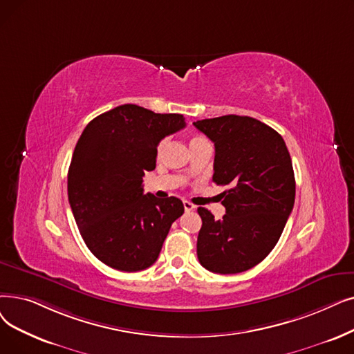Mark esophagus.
I'll use <instances>...</instances> for the list:
<instances>
[{
	"instance_id": "obj_1",
	"label": "esophagus",
	"mask_w": 354,
	"mask_h": 354,
	"mask_svg": "<svg viewBox=\"0 0 354 354\" xmlns=\"http://www.w3.org/2000/svg\"><path fill=\"white\" fill-rule=\"evenodd\" d=\"M183 208H185L187 212H189V211H194V209H195V205L191 204L189 201H183Z\"/></svg>"
}]
</instances>
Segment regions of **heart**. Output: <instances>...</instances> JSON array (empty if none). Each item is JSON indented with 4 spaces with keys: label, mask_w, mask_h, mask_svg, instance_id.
Instances as JSON below:
<instances>
[{
    "label": "heart",
    "mask_w": 354,
    "mask_h": 354,
    "mask_svg": "<svg viewBox=\"0 0 354 354\" xmlns=\"http://www.w3.org/2000/svg\"><path fill=\"white\" fill-rule=\"evenodd\" d=\"M203 140H205L204 137H199V136H195V137H192L191 139V142H189V145H195V143H198V142H203ZM165 140H162L160 143H159V146H158V151H162V149L165 147Z\"/></svg>",
    "instance_id": "obj_1"
}]
</instances>
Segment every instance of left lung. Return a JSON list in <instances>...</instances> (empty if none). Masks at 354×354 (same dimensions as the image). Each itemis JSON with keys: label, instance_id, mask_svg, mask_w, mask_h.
Returning <instances> with one entry per match:
<instances>
[{"label": "left lung", "instance_id": "obj_1", "mask_svg": "<svg viewBox=\"0 0 354 354\" xmlns=\"http://www.w3.org/2000/svg\"><path fill=\"white\" fill-rule=\"evenodd\" d=\"M194 126L215 146L212 180L228 185L221 194V220L198 208L199 263L223 274L252 269L272 252L294 208L295 176L286 145L278 131L245 115L205 118Z\"/></svg>", "mask_w": 354, "mask_h": 354}]
</instances>
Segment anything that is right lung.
Instances as JSON below:
<instances>
[{"mask_svg":"<svg viewBox=\"0 0 354 354\" xmlns=\"http://www.w3.org/2000/svg\"><path fill=\"white\" fill-rule=\"evenodd\" d=\"M185 127L182 114H156L124 104L92 120L75 146L68 196L80 233L97 259L121 272L158 260L179 198L143 194L146 171L156 167L158 145Z\"/></svg>","mask_w":354,"mask_h":354,"instance_id":"1","label":"right lung"}]
</instances>
